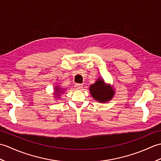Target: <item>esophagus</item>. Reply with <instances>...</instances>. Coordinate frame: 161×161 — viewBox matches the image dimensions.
Segmentation results:
<instances>
[{"mask_svg":"<svg viewBox=\"0 0 161 161\" xmlns=\"http://www.w3.org/2000/svg\"><path fill=\"white\" fill-rule=\"evenodd\" d=\"M75 87L76 88V89L80 90V89H81V88H83V85L82 84H76L75 85Z\"/></svg>","mask_w":161,"mask_h":161,"instance_id":"34e87169","label":"esophagus"}]
</instances>
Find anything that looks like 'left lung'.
I'll return each instance as SVG.
<instances>
[{"label":"left lung","instance_id":"obj_1","mask_svg":"<svg viewBox=\"0 0 161 161\" xmlns=\"http://www.w3.org/2000/svg\"><path fill=\"white\" fill-rule=\"evenodd\" d=\"M90 92L93 99L99 102H107L113 98L115 91L110 85L104 83L101 78L90 86Z\"/></svg>","mask_w":161,"mask_h":161}]
</instances>
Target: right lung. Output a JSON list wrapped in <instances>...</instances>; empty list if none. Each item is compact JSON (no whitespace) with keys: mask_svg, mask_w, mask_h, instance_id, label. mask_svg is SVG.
I'll use <instances>...</instances> for the list:
<instances>
[{"mask_svg":"<svg viewBox=\"0 0 161 161\" xmlns=\"http://www.w3.org/2000/svg\"><path fill=\"white\" fill-rule=\"evenodd\" d=\"M63 91L62 89H61L60 88H59V86H55V88H54V92H55V93H54V95H59V96H60L59 95V93H64L63 91ZM57 97V96H56ZM59 98V97H58Z\"/></svg>","mask_w":161,"mask_h":161,"instance_id":"obj_1","label":"right lung"}]
</instances>
